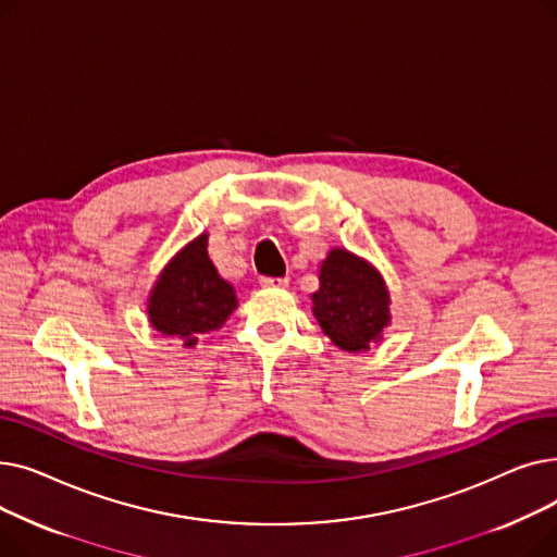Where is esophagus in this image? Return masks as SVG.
<instances>
[{"label":"esophagus","mask_w":557,"mask_h":557,"mask_svg":"<svg viewBox=\"0 0 557 557\" xmlns=\"http://www.w3.org/2000/svg\"><path fill=\"white\" fill-rule=\"evenodd\" d=\"M259 284L267 288H284L288 284V277H261Z\"/></svg>","instance_id":"obj_1"}]
</instances>
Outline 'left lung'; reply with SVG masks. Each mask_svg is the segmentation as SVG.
<instances>
[{
  "label": "left lung",
  "instance_id": "1",
  "mask_svg": "<svg viewBox=\"0 0 557 557\" xmlns=\"http://www.w3.org/2000/svg\"><path fill=\"white\" fill-rule=\"evenodd\" d=\"M320 286L311 296L318 325L345 352H366L391 323L386 282L372 263L332 248L320 263Z\"/></svg>",
  "mask_w": 557,
  "mask_h": 557
}]
</instances>
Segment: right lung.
Returning a JSON list of instances; mask_svg holds the SVG:
<instances>
[{"label":"right lung","mask_w":557,"mask_h":557,"mask_svg":"<svg viewBox=\"0 0 557 557\" xmlns=\"http://www.w3.org/2000/svg\"><path fill=\"white\" fill-rule=\"evenodd\" d=\"M149 323L164 336L194 347L237 309V296L208 255V234H198L160 273L149 296Z\"/></svg>","instance_id":"right-lung-1"}]
</instances>
